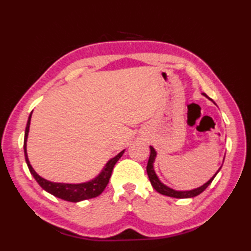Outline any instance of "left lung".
<instances>
[{"label": "left lung", "mask_w": 251, "mask_h": 251, "mask_svg": "<svg viewBox=\"0 0 251 251\" xmlns=\"http://www.w3.org/2000/svg\"><path fill=\"white\" fill-rule=\"evenodd\" d=\"M150 150H151V153H150V157H149L148 165H147V173H148L149 179H150V182H151L152 186L158 192V193L166 195V196H170V197H176V199H189V197H194L196 195L201 194V192H204L207 189V186L212 182V180H214V178L216 177V175L219 173V170L222 167L221 166L219 168L217 174L209 181H208V182H206L204 185L200 186V188L191 190V191H175L173 189L168 188V186H166L165 184H163L161 181H159V179L157 178V176H156L155 172H154V168H153V163H154V159H155V156H156V152H155V150H154L153 147H150Z\"/></svg>", "instance_id": "left-lung-1"}]
</instances>
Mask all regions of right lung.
I'll return each instance as SVG.
<instances>
[{"label":"right lung","instance_id":"right-lung-1","mask_svg":"<svg viewBox=\"0 0 251 251\" xmlns=\"http://www.w3.org/2000/svg\"><path fill=\"white\" fill-rule=\"evenodd\" d=\"M32 112L29 115L28 123H26L25 131V141H24V150H25V157L26 165H28V168L30 170L31 175L33 176L36 182L39 183L42 189L49 192V193L52 194L56 197H59L61 200H65L68 201H81L84 200L88 199H94V197H97L102 193L105 186L108 185L110 177L112 175V170L114 168V165L116 162L119 161L121 156L123 155L124 151L117 154V155L113 158H111L110 161L106 163L105 167L103 168L102 172L100 173L98 177H96L94 180L88 181V182L85 183H79V184H69V183H56V182H50V181L46 180L44 178L40 177L39 175L35 173V170L32 168L30 165V162L28 159V154H26V139H28V132H29V127H30V121H31Z\"/></svg>","mask_w":251,"mask_h":251}]
</instances>
